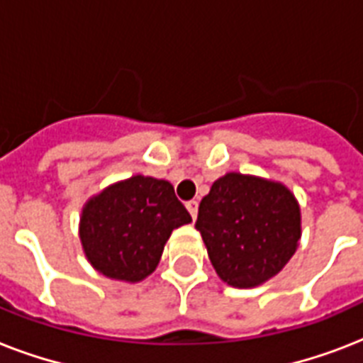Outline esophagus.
<instances>
[{
    "label": "esophagus",
    "mask_w": 363,
    "mask_h": 363,
    "mask_svg": "<svg viewBox=\"0 0 363 363\" xmlns=\"http://www.w3.org/2000/svg\"><path fill=\"white\" fill-rule=\"evenodd\" d=\"M186 209L188 213L192 215V220H196V218H198V201H196V199H190L186 203Z\"/></svg>",
    "instance_id": "1"
}]
</instances>
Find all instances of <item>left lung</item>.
<instances>
[{"instance_id":"8db88e82","label":"left lung","mask_w":363,"mask_h":363,"mask_svg":"<svg viewBox=\"0 0 363 363\" xmlns=\"http://www.w3.org/2000/svg\"><path fill=\"white\" fill-rule=\"evenodd\" d=\"M196 228L222 281L252 288L288 264L301 238L294 194L279 182L228 173L201 199Z\"/></svg>"}]
</instances>
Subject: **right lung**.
Masks as SVG:
<instances>
[{"mask_svg": "<svg viewBox=\"0 0 363 363\" xmlns=\"http://www.w3.org/2000/svg\"><path fill=\"white\" fill-rule=\"evenodd\" d=\"M192 222L167 181L135 175L84 205L81 241L90 264L116 281H143L156 269L175 228Z\"/></svg>", "mask_w": 363, "mask_h": 363, "instance_id": "1", "label": "right lung"}]
</instances>
